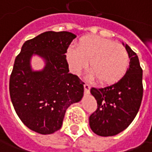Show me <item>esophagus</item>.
I'll list each match as a JSON object with an SVG mask.
<instances>
[{
	"mask_svg": "<svg viewBox=\"0 0 152 152\" xmlns=\"http://www.w3.org/2000/svg\"><path fill=\"white\" fill-rule=\"evenodd\" d=\"M91 85H88V84H85L84 85V88H85V92L86 94H89L90 93V90H91Z\"/></svg>",
	"mask_w": 152,
	"mask_h": 152,
	"instance_id": "1",
	"label": "esophagus"
}]
</instances>
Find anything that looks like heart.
I'll list each match as a JSON object with an SVG mask.
<instances>
[{"label": "heart", "mask_w": 152, "mask_h": 152, "mask_svg": "<svg viewBox=\"0 0 152 152\" xmlns=\"http://www.w3.org/2000/svg\"><path fill=\"white\" fill-rule=\"evenodd\" d=\"M67 61L72 73L79 75L90 62L91 77L102 85H111L118 81L129 65V54L124 46L99 36L81 39L77 48L67 50Z\"/></svg>", "instance_id": "obj_1"}]
</instances>
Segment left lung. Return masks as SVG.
Returning a JSON list of instances; mask_svg holds the SVG:
<instances>
[{"mask_svg": "<svg viewBox=\"0 0 152 152\" xmlns=\"http://www.w3.org/2000/svg\"><path fill=\"white\" fill-rule=\"evenodd\" d=\"M129 67L123 78L113 85L91 88L97 110L89 118L91 130L100 136H113L127 129L134 119L143 97L142 75L137 54L128 45Z\"/></svg>", "mask_w": 152, "mask_h": 152, "instance_id": "left-lung-1", "label": "left lung"}]
</instances>
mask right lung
<instances>
[{
    "mask_svg": "<svg viewBox=\"0 0 152 152\" xmlns=\"http://www.w3.org/2000/svg\"><path fill=\"white\" fill-rule=\"evenodd\" d=\"M76 35L73 33L47 31L23 45L10 77L11 101L20 120L29 129L50 134L61 129L67 107L81 101L84 85L69 73L67 50ZM33 55L45 61L44 68L34 71Z\"/></svg>",
    "mask_w": 152,
    "mask_h": 152,
    "instance_id": "right-lung-1",
    "label": "right lung"
}]
</instances>
